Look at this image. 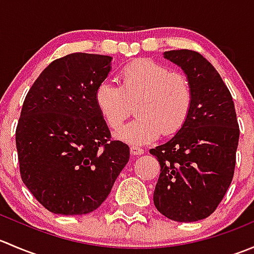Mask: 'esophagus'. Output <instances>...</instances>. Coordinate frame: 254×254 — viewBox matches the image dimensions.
Returning <instances> with one entry per match:
<instances>
[{
  "label": "esophagus",
  "mask_w": 254,
  "mask_h": 254,
  "mask_svg": "<svg viewBox=\"0 0 254 254\" xmlns=\"http://www.w3.org/2000/svg\"><path fill=\"white\" fill-rule=\"evenodd\" d=\"M130 152H131L132 156H140L143 153V150L141 147H137V146H131L130 147Z\"/></svg>",
  "instance_id": "34e87169"
}]
</instances>
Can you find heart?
<instances>
[{"mask_svg":"<svg viewBox=\"0 0 254 254\" xmlns=\"http://www.w3.org/2000/svg\"><path fill=\"white\" fill-rule=\"evenodd\" d=\"M120 84L102 82L94 93L96 107L112 129H119L132 113L137 118L115 137L130 145H146L160 134L172 135L183 127L193 107V88L187 76L148 59L127 64Z\"/></svg>","mask_w":254,"mask_h":254,"instance_id":"obj_1","label":"heart"}]
</instances>
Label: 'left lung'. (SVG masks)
Listing matches in <instances>:
<instances>
[{
    "mask_svg": "<svg viewBox=\"0 0 254 254\" xmlns=\"http://www.w3.org/2000/svg\"><path fill=\"white\" fill-rule=\"evenodd\" d=\"M163 56L190 81L193 107L175 136L150 150L161 166L153 204L173 221H199L215 211L234 178L236 111L229 88L203 55L183 49Z\"/></svg>",
    "mask_w": 254,
    "mask_h": 254,
    "instance_id": "obj_1",
    "label": "left lung"
}]
</instances>
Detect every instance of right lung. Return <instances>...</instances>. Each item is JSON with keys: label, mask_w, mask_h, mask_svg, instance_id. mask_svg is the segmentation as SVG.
<instances>
[{"label": "right lung", "mask_w": 254, "mask_h": 254, "mask_svg": "<svg viewBox=\"0 0 254 254\" xmlns=\"http://www.w3.org/2000/svg\"><path fill=\"white\" fill-rule=\"evenodd\" d=\"M112 58L73 53L53 61L23 103L16 146L23 183L54 214L83 215L101 206L130 157L112 141L94 93Z\"/></svg>", "instance_id": "1"}]
</instances>
